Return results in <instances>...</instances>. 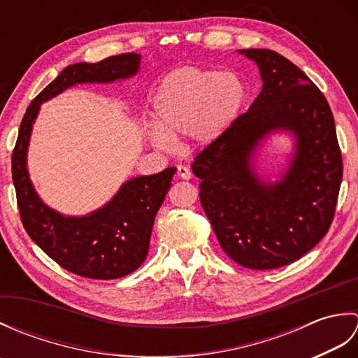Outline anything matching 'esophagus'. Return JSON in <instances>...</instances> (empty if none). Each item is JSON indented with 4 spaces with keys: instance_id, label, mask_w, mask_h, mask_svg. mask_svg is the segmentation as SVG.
I'll list each match as a JSON object with an SVG mask.
<instances>
[{
    "instance_id": "34e87169",
    "label": "esophagus",
    "mask_w": 358,
    "mask_h": 358,
    "mask_svg": "<svg viewBox=\"0 0 358 358\" xmlns=\"http://www.w3.org/2000/svg\"><path fill=\"white\" fill-rule=\"evenodd\" d=\"M177 177L183 178V180H191L192 178V172L187 169L186 166H177Z\"/></svg>"
}]
</instances>
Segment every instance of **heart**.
Wrapping results in <instances>:
<instances>
[{"label":"heart","mask_w":358,"mask_h":358,"mask_svg":"<svg viewBox=\"0 0 358 358\" xmlns=\"http://www.w3.org/2000/svg\"><path fill=\"white\" fill-rule=\"evenodd\" d=\"M248 90L235 72L186 66L167 73L152 98L154 124L146 129L152 146L169 150L187 135L201 148L227 132L245 106Z\"/></svg>","instance_id":"obj_1"}]
</instances>
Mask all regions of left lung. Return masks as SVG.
Segmentation results:
<instances>
[{"label": "left lung", "instance_id": "left-lung-1", "mask_svg": "<svg viewBox=\"0 0 358 358\" xmlns=\"http://www.w3.org/2000/svg\"><path fill=\"white\" fill-rule=\"evenodd\" d=\"M260 69L262 92L227 132L195 157L200 201L235 263L275 269L308 254L329 231L343 163L328 101L308 75L269 49H243ZM289 133L294 152L275 182L255 171L257 148Z\"/></svg>", "mask_w": 358, "mask_h": 358}]
</instances>
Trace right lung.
<instances>
[{
	"mask_svg": "<svg viewBox=\"0 0 358 358\" xmlns=\"http://www.w3.org/2000/svg\"><path fill=\"white\" fill-rule=\"evenodd\" d=\"M140 53H121L100 63H77L43 89L22 117L12 154V178L20 217L29 237L62 268L81 277L113 280L146 260L155 215L169 191L175 167L124 181L118 192L87 215H63L49 208L30 181L27 149L41 104L75 85L127 80L140 71Z\"/></svg>",
	"mask_w": 358,
	"mask_h": 358,
	"instance_id": "add662e5",
	"label": "right lung"
}]
</instances>
